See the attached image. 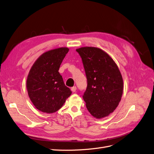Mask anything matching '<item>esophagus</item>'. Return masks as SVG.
Returning <instances> with one entry per match:
<instances>
[{
    "mask_svg": "<svg viewBox=\"0 0 154 154\" xmlns=\"http://www.w3.org/2000/svg\"><path fill=\"white\" fill-rule=\"evenodd\" d=\"M71 90H72V91H73V92H75L76 91V90H77V87L76 86H73L72 88H71Z\"/></svg>",
    "mask_w": 154,
    "mask_h": 154,
    "instance_id": "34e87169",
    "label": "esophagus"
}]
</instances>
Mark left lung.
<instances>
[{"mask_svg":"<svg viewBox=\"0 0 154 154\" xmlns=\"http://www.w3.org/2000/svg\"><path fill=\"white\" fill-rule=\"evenodd\" d=\"M81 56L87 79L82 95L88 110L97 119L112 113L121 101L123 81L119 68L106 52L95 47L76 50Z\"/></svg>","mask_w":154,"mask_h":154,"instance_id":"left-lung-1","label":"left lung"}]
</instances>
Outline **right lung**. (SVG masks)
Segmentation results:
<instances>
[{
	"label": "right lung",
	"instance_id": "obj_1",
	"mask_svg": "<svg viewBox=\"0 0 154 154\" xmlns=\"http://www.w3.org/2000/svg\"><path fill=\"white\" fill-rule=\"evenodd\" d=\"M68 51V48H59L44 53L30 69L26 81L28 94L34 106L42 112L59 110L72 94L59 72Z\"/></svg>",
	"mask_w": 154,
	"mask_h": 154
}]
</instances>
